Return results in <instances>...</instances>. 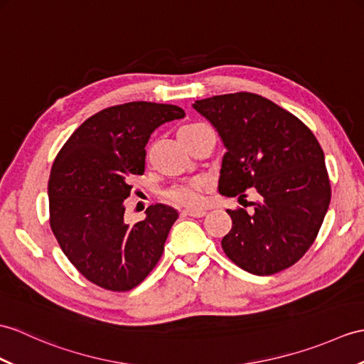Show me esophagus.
I'll return each mask as SVG.
<instances>
[{
    "instance_id": "obj_1",
    "label": "esophagus",
    "mask_w": 364,
    "mask_h": 364,
    "mask_svg": "<svg viewBox=\"0 0 364 364\" xmlns=\"http://www.w3.org/2000/svg\"><path fill=\"white\" fill-rule=\"evenodd\" d=\"M183 214L191 215V217H203V215H206V209H203V208H191V209H184Z\"/></svg>"
}]
</instances>
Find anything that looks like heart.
I'll list each match as a JSON object with an SVG mask.
<instances>
[{
	"mask_svg": "<svg viewBox=\"0 0 364 364\" xmlns=\"http://www.w3.org/2000/svg\"><path fill=\"white\" fill-rule=\"evenodd\" d=\"M198 125H201V124L200 122L186 124L178 130V133L192 130ZM201 188H203V181L200 178H193L191 181L172 186L171 189H167L166 197L168 200H172L173 203H178V205L197 206V205H200V201H201Z\"/></svg>",
	"mask_w": 364,
	"mask_h": 364,
	"instance_id": "1",
	"label": "heart"
}]
</instances>
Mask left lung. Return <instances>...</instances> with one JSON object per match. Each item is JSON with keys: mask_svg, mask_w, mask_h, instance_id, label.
Returning <instances> with one entry per match:
<instances>
[{"mask_svg": "<svg viewBox=\"0 0 364 364\" xmlns=\"http://www.w3.org/2000/svg\"><path fill=\"white\" fill-rule=\"evenodd\" d=\"M192 107L213 124L226 154L218 192L250 201L251 213L230 214L231 231L222 239L225 255L245 272L269 276L306 255L331 203L324 151L296 116L252 92L213 96Z\"/></svg>", "mask_w": 364, "mask_h": 364, "instance_id": "8db88e82", "label": "left lung"}]
</instances>
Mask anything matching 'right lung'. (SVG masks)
<instances>
[{"label": "right lung", "instance_id": "right-lung-1", "mask_svg": "<svg viewBox=\"0 0 364 364\" xmlns=\"http://www.w3.org/2000/svg\"><path fill=\"white\" fill-rule=\"evenodd\" d=\"M181 117L168 104L114 105L88 117L58 151L48 183L50 230L79 273L102 289L132 290L163 255L176 209L156 203L127 225L124 200L130 176L146 168L150 134Z\"/></svg>", "mask_w": 364, "mask_h": 364}]
</instances>
